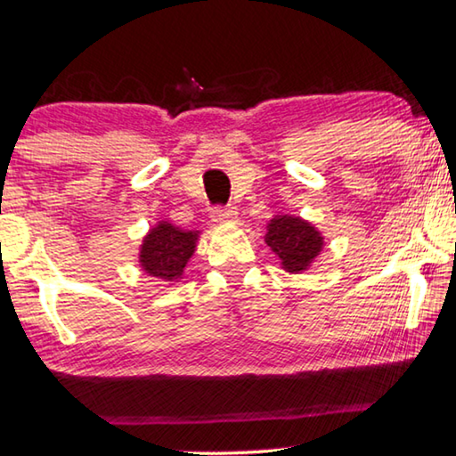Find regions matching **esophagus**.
<instances>
[{
  "instance_id": "1",
  "label": "esophagus",
  "mask_w": 456,
  "mask_h": 456,
  "mask_svg": "<svg viewBox=\"0 0 456 456\" xmlns=\"http://www.w3.org/2000/svg\"><path fill=\"white\" fill-rule=\"evenodd\" d=\"M238 218V209L236 208H216L212 209V222L220 224V226H224V224H232L236 222Z\"/></svg>"
}]
</instances>
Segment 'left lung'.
<instances>
[{"label": "left lung", "instance_id": "obj_1", "mask_svg": "<svg viewBox=\"0 0 456 456\" xmlns=\"http://www.w3.org/2000/svg\"><path fill=\"white\" fill-rule=\"evenodd\" d=\"M265 242L275 252L281 269L291 275L310 269L326 244L324 236L312 222L291 214L273 216L267 222Z\"/></svg>", "mask_w": 456, "mask_h": 456}]
</instances>
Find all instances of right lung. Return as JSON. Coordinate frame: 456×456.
Segmentation results:
<instances>
[{
    "label": "right lung",
    "instance_id": "1",
    "mask_svg": "<svg viewBox=\"0 0 456 456\" xmlns=\"http://www.w3.org/2000/svg\"><path fill=\"white\" fill-rule=\"evenodd\" d=\"M200 234L201 230H183L169 220H159L138 248L140 269L160 281H181L189 258L198 248Z\"/></svg>",
    "mask_w": 456,
    "mask_h": 456
}]
</instances>
